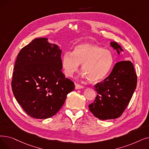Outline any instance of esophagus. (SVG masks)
Returning a JSON list of instances; mask_svg holds the SVG:
<instances>
[{
	"instance_id": "34e87169",
	"label": "esophagus",
	"mask_w": 149,
	"mask_h": 149,
	"mask_svg": "<svg viewBox=\"0 0 149 149\" xmlns=\"http://www.w3.org/2000/svg\"><path fill=\"white\" fill-rule=\"evenodd\" d=\"M75 89H82L84 88L83 86L79 85V84H77V83H75Z\"/></svg>"
}]
</instances>
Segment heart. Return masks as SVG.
Instances as JSON below:
<instances>
[{"instance_id": "1", "label": "heart", "mask_w": 149, "mask_h": 149, "mask_svg": "<svg viewBox=\"0 0 149 149\" xmlns=\"http://www.w3.org/2000/svg\"><path fill=\"white\" fill-rule=\"evenodd\" d=\"M114 61L113 54L102 47L88 43L77 44L72 52H66L62 56L61 66L68 77H72L81 64L83 76L92 82L105 79L110 72Z\"/></svg>"}]
</instances>
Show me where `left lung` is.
Here are the masks:
<instances>
[{
	"label": "left lung",
	"mask_w": 149,
	"mask_h": 149,
	"mask_svg": "<svg viewBox=\"0 0 149 149\" xmlns=\"http://www.w3.org/2000/svg\"><path fill=\"white\" fill-rule=\"evenodd\" d=\"M111 46L118 54L124 51L116 42ZM137 85V75L130 61L116 63L111 72L104 80L97 83L95 100L89 105V109L95 117L101 120L116 119L124 112Z\"/></svg>",
	"instance_id": "obj_1"
}]
</instances>
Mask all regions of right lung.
<instances>
[{"instance_id": "add662e5", "label": "right lung", "mask_w": 149, "mask_h": 149, "mask_svg": "<svg viewBox=\"0 0 149 149\" xmlns=\"http://www.w3.org/2000/svg\"><path fill=\"white\" fill-rule=\"evenodd\" d=\"M47 38H36L17 55L11 81L12 91L24 111L32 118L47 119L58 111L73 81L62 72L61 50Z\"/></svg>"}]
</instances>
